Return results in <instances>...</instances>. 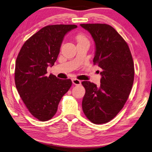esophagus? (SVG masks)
Listing matches in <instances>:
<instances>
[{"label": "esophagus", "instance_id": "34e87169", "mask_svg": "<svg viewBox=\"0 0 152 152\" xmlns=\"http://www.w3.org/2000/svg\"><path fill=\"white\" fill-rule=\"evenodd\" d=\"M72 82H73V83L75 86H79L81 83V81L77 79H72Z\"/></svg>", "mask_w": 152, "mask_h": 152}]
</instances>
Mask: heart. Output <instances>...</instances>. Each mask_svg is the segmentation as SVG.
<instances>
[{"mask_svg":"<svg viewBox=\"0 0 152 152\" xmlns=\"http://www.w3.org/2000/svg\"><path fill=\"white\" fill-rule=\"evenodd\" d=\"M76 39L78 43H83V42H88V39H87L86 37L84 36L83 34H78L76 37Z\"/></svg>","mask_w":152,"mask_h":152,"instance_id":"b5f03b06","label":"heart"}]
</instances>
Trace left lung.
Listing matches in <instances>:
<instances>
[{
    "instance_id": "1",
    "label": "left lung",
    "mask_w": 152,
    "mask_h": 152,
    "mask_svg": "<svg viewBox=\"0 0 152 152\" xmlns=\"http://www.w3.org/2000/svg\"><path fill=\"white\" fill-rule=\"evenodd\" d=\"M95 42L93 62L102 69L100 85L84 81L82 108L97 125L110 121L123 108L132 89L134 63L128 44L113 27L105 23L81 24Z\"/></svg>"
}]
</instances>
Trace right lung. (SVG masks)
Instances as JSON below:
<instances>
[{
  "mask_svg": "<svg viewBox=\"0 0 152 152\" xmlns=\"http://www.w3.org/2000/svg\"><path fill=\"white\" fill-rule=\"evenodd\" d=\"M76 25H50L31 36L20 50L15 63V82L20 97L35 118L47 121L55 115L58 104L72 85L69 79H60L47 67L58 58L65 34Z\"/></svg>",
  "mask_w": 152,
  "mask_h": 152,
  "instance_id": "obj_1",
  "label": "right lung"
}]
</instances>
